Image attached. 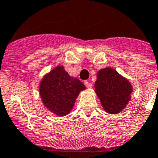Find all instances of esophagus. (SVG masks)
I'll return each mask as SVG.
<instances>
[{"label": "esophagus", "instance_id": "1", "mask_svg": "<svg viewBox=\"0 0 158 158\" xmlns=\"http://www.w3.org/2000/svg\"><path fill=\"white\" fill-rule=\"evenodd\" d=\"M84 84L86 85V87H87V88H91V87H92V83H90L89 81H85Z\"/></svg>", "mask_w": 158, "mask_h": 158}]
</instances>
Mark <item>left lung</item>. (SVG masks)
I'll return each instance as SVG.
<instances>
[{
    "label": "left lung",
    "instance_id": "8db88e82",
    "mask_svg": "<svg viewBox=\"0 0 158 158\" xmlns=\"http://www.w3.org/2000/svg\"><path fill=\"white\" fill-rule=\"evenodd\" d=\"M94 88L102 107L110 114L123 110L130 101L133 90L130 82L110 68L98 71Z\"/></svg>",
    "mask_w": 158,
    "mask_h": 158
}]
</instances>
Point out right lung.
<instances>
[{
	"label": "right lung",
	"mask_w": 158,
	"mask_h": 158,
	"mask_svg": "<svg viewBox=\"0 0 158 158\" xmlns=\"http://www.w3.org/2000/svg\"><path fill=\"white\" fill-rule=\"evenodd\" d=\"M85 89L79 79L71 77L63 66H58L42 79L40 94L49 110L64 116L70 113L79 92Z\"/></svg>",
	"instance_id": "add662e5"
}]
</instances>
